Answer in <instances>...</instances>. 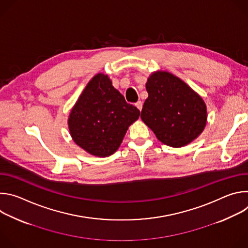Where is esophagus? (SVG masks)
Here are the masks:
<instances>
[{
  "label": "esophagus",
  "mask_w": 248,
  "mask_h": 248,
  "mask_svg": "<svg viewBox=\"0 0 248 248\" xmlns=\"http://www.w3.org/2000/svg\"><path fill=\"white\" fill-rule=\"evenodd\" d=\"M142 106H143V104H142V102H141V101H138V102L135 103V107H136L139 111L142 110Z\"/></svg>",
  "instance_id": "esophagus-1"
}]
</instances>
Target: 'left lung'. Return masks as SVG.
I'll return each mask as SVG.
<instances>
[{
    "instance_id": "1",
    "label": "left lung",
    "mask_w": 248,
    "mask_h": 248,
    "mask_svg": "<svg viewBox=\"0 0 248 248\" xmlns=\"http://www.w3.org/2000/svg\"><path fill=\"white\" fill-rule=\"evenodd\" d=\"M141 120L162 143L184 147L196 139L207 123L206 104L180 78L166 70L152 73L146 82Z\"/></svg>"
}]
</instances>
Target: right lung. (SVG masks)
I'll use <instances>...</instances> for the list:
<instances>
[{
  "mask_svg": "<svg viewBox=\"0 0 248 248\" xmlns=\"http://www.w3.org/2000/svg\"><path fill=\"white\" fill-rule=\"evenodd\" d=\"M139 110L127 104L107 75L97 74L70 111L67 124L75 143L96 157H108L121 146Z\"/></svg>",
  "mask_w": 248,
  "mask_h": 248,
  "instance_id": "add662e5",
  "label": "right lung"
}]
</instances>
